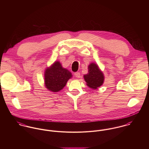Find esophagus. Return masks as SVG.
<instances>
[{
    "label": "esophagus",
    "mask_w": 149,
    "mask_h": 149,
    "mask_svg": "<svg viewBox=\"0 0 149 149\" xmlns=\"http://www.w3.org/2000/svg\"><path fill=\"white\" fill-rule=\"evenodd\" d=\"M74 75H75L76 77H77V78H80V77H81L80 73V72H75V73H74Z\"/></svg>",
    "instance_id": "34e87169"
}]
</instances>
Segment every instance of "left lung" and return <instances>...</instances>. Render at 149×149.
Masks as SVG:
<instances>
[{
  "instance_id": "1",
  "label": "left lung",
  "mask_w": 149,
  "mask_h": 149,
  "mask_svg": "<svg viewBox=\"0 0 149 149\" xmlns=\"http://www.w3.org/2000/svg\"><path fill=\"white\" fill-rule=\"evenodd\" d=\"M88 73L84 75L86 85L92 89H97L103 84L104 75L99 66L94 63L88 65Z\"/></svg>"
}]
</instances>
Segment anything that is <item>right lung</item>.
Returning <instances> with one entry per match:
<instances>
[{
  "instance_id": "add662e5",
  "label": "right lung",
  "mask_w": 149,
  "mask_h": 149,
  "mask_svg": "<svg viewBox=\"0 0 149 149\" xmlns=\"http://www.w3.org/2000/svg\"><path fill=\"white\" fill-rule=\"evenodd\" d=\"M72 77L71 72L63 68L60 61H56L45 70V86L49 91L57 92L64 88Z\"/></svg>"
}]
</instances>
